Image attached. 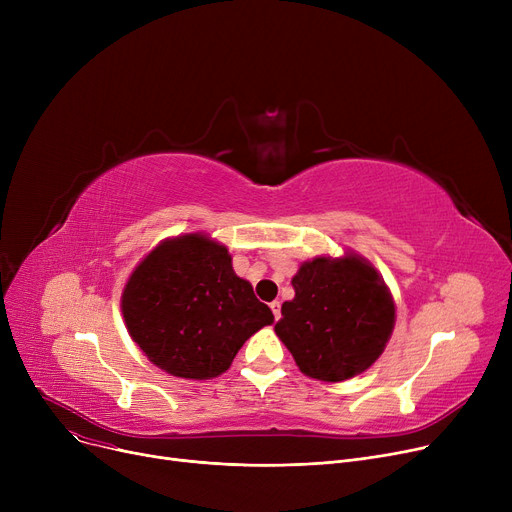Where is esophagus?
I'll list each match as a JSON object with an SVG mask.
<instances>
[{
  "label": "esophagus",
  "instance_id": "1",
  "mask_svg": "<svg viewBox=\"0 0 512 512\" xmlns=\"http://www.w3.org/2000/svg\"><path fill=\"white\" fill-rule=\"evenodd\" d=\"M270 309H272V313H274V319L278 321V319H280V309H282V303H280V301H274V303H270Z\"/></svg>",
  "mask_w": 512,
  "mask_h": 512
}]
</instances>
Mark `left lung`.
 <instances>
[{
	"mask_svg": "<svg viewBox=\"0 0 512 512\" xmlns=\"http://www.w3.org/2000/svg\"><path fill=\"white\" fill-rule=\"evenodd\" d=\"M294 299L276 324L299 369L321 382H344L384 353L394 328L388 286L363 257H315L292 278Z\"/></svg>",
	"mask_w": 512,
	"mask_h": 512,
	"instance_id": "8db88e82",
	"label": "left lung"
}]
</instances>
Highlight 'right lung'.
Segmentation results:
<instances>
[{
  "instance_id": "obj_1",
  "label": "right lung",
  "mask_w": 512,
  "mask_h": 512,
  "mask_svg": "<svg viewBox=\"0 0 512 512\" xmlns=\"http://www.w3.org/2000/svg\"><path fill=\"white\" fill-rule=\"evenodd\" d=\"M128 334L159 369L184 380L222 375L240 346L274 321L232 257L205 234L157 245L122 292Z\"/></svg>"
}]
</instances>
